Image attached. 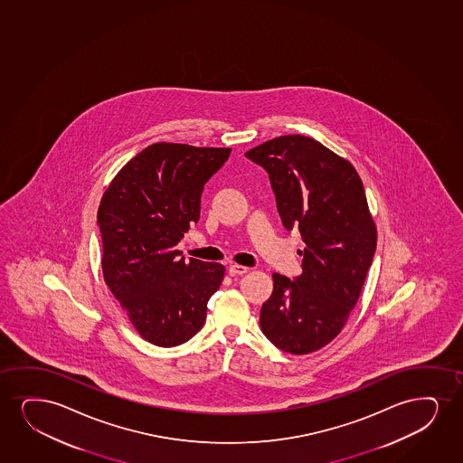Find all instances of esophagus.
<instances>
[{"instance_id":"1","label":"esophagus","mask_w":463,"mask_h":463,"mask_svg":"<svg viewBox=\"0 0 463 463\" xmlns=\"http://www.w3.org/2000/svg\"><path fill=\"white\" fill-rule=\"evenodd\" d=\"M246 272H249V268L241 266V264H233V266H230L229 268V274L232 277L242 276V274H246Z\"/></svg>"}]
</instances>
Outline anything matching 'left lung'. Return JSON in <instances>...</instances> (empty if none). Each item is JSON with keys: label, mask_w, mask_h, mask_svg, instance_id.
Returning <instances> with one entry per match:
<instances>
[{"label": "left lung", "mask_w": 463, "mask_h": 463, "mask_svg": "<svg viewBox=\"0 0 463 463\" xmlns=\"http://www.w3.org/2000/svg\"><path fill=\"white\" fill-rule=\"evenodd\" d=\"M246 156L268 170L283 225L298 227L305 242L296 281L272 274L260 326L281 351H319L345 327L374 257L377 229L364 183L347 159L308 136H280Z\"/></svg>", "instance_id": "obj_1"}]
</instances>
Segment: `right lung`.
Instances as JSON below:
<instances>
[{
    "mask_svg": "<svg viewBox=\"0 0 463 463\" xmlns=\"http://www.w3.org/2000/svg\"><path fill=\"white\" fill-rule=\"evenodd\" d=\"M229 146L156 142L129 159L99 202L101 270L144 340L174 347L203 327L225 268L175 246L199 222L200 195L230 156Z\"/></svg>",
    "mask_w": 463,
    "mask_h": 463,
    "instance_id": "1",
    "label": "right lung"
}]
</instances>
